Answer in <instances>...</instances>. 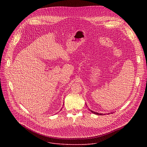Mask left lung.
I'll use <instances>...</instances> for the list:
<instances>
[{
    "label": "left lung",
    "mask_w": 147,
    "mask_h": 147,
    "mask_svg": "<svg viewBox=\"0 0 147 147\" xmlns=\"http://www.w3.org/2000/svg\"><path fill=\"white\" fill-rule=\"evenodd\" d=\"M90 111L92 113H94V114H95V115H105V114H102V113H98L95 112H94V111H91V110H90ZM108 114H109V113H108Z\"/></svg>",
    "instance_id": "1"
}]
</instances>
